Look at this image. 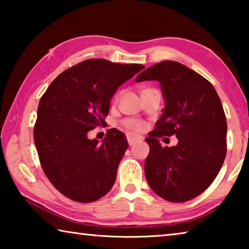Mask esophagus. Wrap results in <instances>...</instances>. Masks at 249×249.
<instances>
[{"label": "esophagus", "mask_w": 249, "mask_h": 249, "mask_svg": "<svg viewBox=\"0 0 249 249\" xmlns=\"http://www.w3.org/2000/svg\"><path fill=\"white\" fill-rule=\"evenodd\" d=\"M126 138H127V142H128V144H129V146H132V145H134V144H136L137 142H140V141H142V138L141 137H138V136H134V135H127V136H126Z\"/></svg>", "instance_id": "1"}]
</instances>
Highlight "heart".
Instances as JSON below:
<instances>
[{
  "label": "heart",
  "instance_id": "1",
  "mask_svg": "<svg viewBox=\"0 0 249 249\" xmlns=\"http://www.w3.org/2000/svg\"><path fill=\"white\" fill-rule=\"evenodd\" d=\"M124 125L127 128L135 130V132H141V130L144 129V123L138 120H126L124 122Z\"/></svg>",
  "mask_w": 249,
  "mask_h": 249
}]
</instances>
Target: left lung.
I'll return each mask as SVG.
<instances>
[{
	"mask_svg": "<svg viewBox=\"0 0 249 249\" xmlns=\"http://www.w3.org/2000/svg\"><path fill=\"white\" fill-rule=\"evenodd\" d=\"M160 82L165 108L146 138L145 176L156 195L185 202L208 189L224 162L227 124L214 87L196 71L165 60L137 75L136 82ZM176 134L179 142L162 147L159 138Z\"/></svg>",
	"mask_w": 249,
	"mask_h": 249,
	"instance_id": "8db88e82",
	"label": "left lung"
}]
</instances>
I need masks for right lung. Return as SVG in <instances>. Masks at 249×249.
<instances>
[{"mask_svg": "<svg viewBox=\"0 0 249 249\" xmlns=\"http://www.w3.org/2000/svg\"><path fill=\"white\" fill-rule=\"evenodd\" d=\"M144 68L88 59L59 74L41 96L34 142L45 175L65 196L90 203L112 189L128 142L116 128L102 144L88 133L104 124L117 88Z\"/></svg>", "mask_w": 249, "mask_h": 249, "instance_id": "right-lung-1", "label": "right lung"}]
</instances>
